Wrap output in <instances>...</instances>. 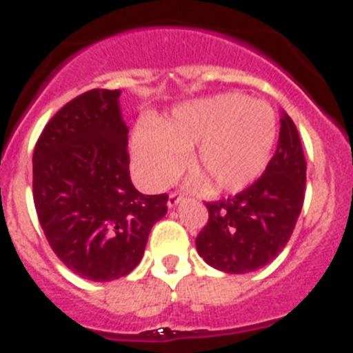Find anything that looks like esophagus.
I'll return each instance as SVG.
<instances>
[{
    "instance_id": "34e87169",
    "label": "esophagus",
    "mask_w": 353,
    "mask_h": 353,
    "mask_svg": "<svg viewBox=\"0 0 353 353\" xmlns=\"http://www.w3.org/2000/svg\"><path fill=\"white\" fill-rule=\"evenodd\" d=\"M182 199H183V196L180 194V192H171L170 198H168V207L174 208L176 205L180 203V201H182Z\"/></svg>"
}]
</instances>
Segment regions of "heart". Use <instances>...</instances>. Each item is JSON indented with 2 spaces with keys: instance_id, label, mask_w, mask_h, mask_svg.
I'll use <instances>...</instances> for the list:
<instances>
[{
  "instance_id": "obj_1",
  "label": "heart",
  "mask_w": 353,
  "mask_h": 353,
  "mask_svg": "<svg viewBox=\"0 0 353 353\" xmlns=\"http://www.w3.org/2000/svg\"><path fill=\"white\" fill-rule=\"evenodd\" d=\"M277 134L267 102L242 93L199 99L176 108L171 117L136 127L132 161L152 189L164 187L183 166L196 171L192 183L219 192H236L263 173Z\"/></svg>"
}]
</instances>
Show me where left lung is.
Instances as JSON below:
<instances>
[{
    "label": "left lung",
    "instance_id": "1",
    "mask_svg": "<svg viewBox=\"0 0 353 353\" xmlns=\"http://www.w3.org/2000/svg\"><path fill=\"white\" fill-rule=\"evenodd\" d=\"M279 141L265 173L233 198L205 203L198 254L228 274L258 270L288 244L304 203L305 159L297 127L283 111Z\"/></svg>",
    "mask_w": 353,
    "mask_h": 353
}]
</instances>
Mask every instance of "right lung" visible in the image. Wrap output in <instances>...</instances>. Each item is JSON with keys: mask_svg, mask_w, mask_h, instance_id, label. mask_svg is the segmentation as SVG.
<instances>
[{"mask_svg": "<svg viewBox=\"0 0 353 353\" xmlns=\"http://www.w3.org/2000/svg\"><path fill=\"white\" fill-rule=\"evenodd\" d=\"M120 90H90L43 127L33 152V201L56 256L90 281L136 269L168 194H141L130 182Z\"/></svg>", "mask_w": 353, "mask_h": 353, "instance_id": "right-lung-1", "label": "right lung"}]
</instances>
